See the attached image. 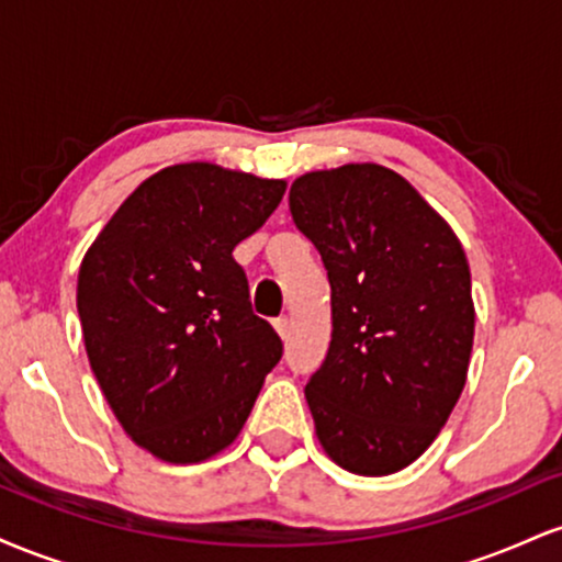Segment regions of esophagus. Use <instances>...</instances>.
<instances>
[{
	"instance_id": "34e87169",
	"label": "esophagus",
	"mask_w": 562,
	"mask_h": 562,
	"mask_svg": "<svg viewBox=\"0 0 562 562\" xmlns=\"http://www.w3.org/2000/svg\"><path fill=\"white\" fill-rule=\"evenodd\" d=\"M274 327H277V333H280V338H288V335H290V319L288 317L274 319Z\"/></svg>"
}]
</instances>
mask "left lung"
<instances>
[{
  "label": "left lung",
  "instance_id": "left-lung-1",
  "mask_svg": "<svg viewBox=\"0 0 562 562\" xmlns=\"http://www.w3.org/2000/svg\"><path fill=\"white\" fill-rule=\"evenodd\" d=\"M288 203L330 280V348L306 383L319 443L351 473H396L434 443L465 389L475 327L465 250L415 187L378 164L306 173Z\"/></svg>",
  "mask_w": 562,
  "mask_h": 562
}]
</instances>
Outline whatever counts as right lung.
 <instances>
[{
	"instance_id": "add662e5",
	"label": "right lung",
	"mask_w": 562,
	"mask_h": 562,
	"mask_svg": "<svg viewBox=\"0 0 562 562\" xmlns=\"http://www.w3.org/2000/svg\"><path fill=\"white\" fill-rule=\"evenodd\" d=\"M285 195V182L179 164L115 211L79 269L89 364L139 447L200 462L235 441L282 340L250 306L232 259Z\"/></svg>"
}]
</instances>
